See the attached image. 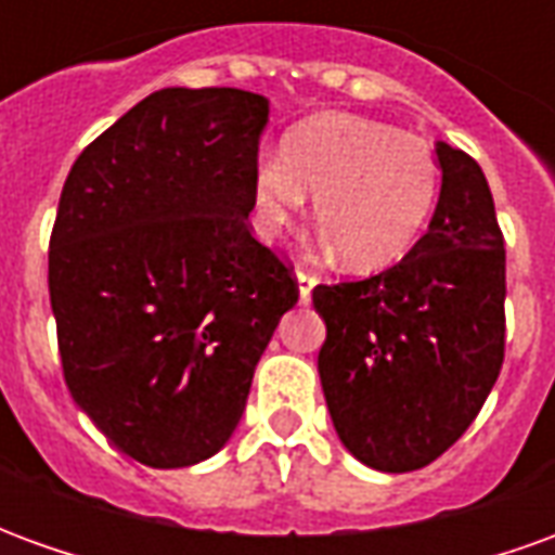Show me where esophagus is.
Listing matches in <instances>:
<instances>
[{"instance_id":"34e87169","label":"esophagus","mask_w":555,"mask_h":555,"mask_svg":"<svg viewBox=\"0 0 555 555\" xmlns=\"http://www.w3.org/2000/svg\"><path fill=\"white\" fill-rule=\"evenodd\" d=\"M297 294H300V302L312 300V288L318 285V276L314 273H306V270H297Z\"/></svg>"}]
</instances>
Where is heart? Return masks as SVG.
<instances>
[{"instance_id": "1", "label": "heart", "mask_w": 555, "mask_h": 555, "mask_svg": "<svg viewBox=\"0 0 555 555\" xmlns=\"http://www.w3.org/2000/svg\"><path fill=\"white\" fill-rule=\"evenodd\" d=\"M314 193L321 243L357 273L396 264L413 249L440 193V163L422 137L348 113H321L258 159L249 181L253 229L282 237Z\"/></svg>"}]
</instances>
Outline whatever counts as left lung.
<instances>
[{"mask_svg": "<svg viewBox=\"0 0 555 555\" xmlns=\"http://www.w3.org/2000/svg\"><path fill=\"white\" fill-rule=\"evenodd\" d=\"M440 198L396 267L318 285V374L338 440L380 473L437 461L464 434L505 357V243L476 159L437 142Z\"/></svg>", "mask_w": 555, "mask_h": 555, "instance_id": "obj_1", "label": "left lung"}]
</instances>
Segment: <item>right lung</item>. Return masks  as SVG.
Wrapping results in <instances>:
<instances>
[{
    "instance_id": "add662e5",
    "label": "right lung",
    "mask_w": 555,
    "mask_h": 555,
    "mask_svg": "<svg viewBox=\"0 0 555 555\" xmlns=\"http://www.w3.org/2000/svg\"><path fill=\"white\" fill-rule=\"evenodd\" d=\"M270 103L159 89L74 163L50 237L65 384L139 464L193 466L237 428L294 309L288 267L246 225Z\"/></svg>"
}]
</instances>
